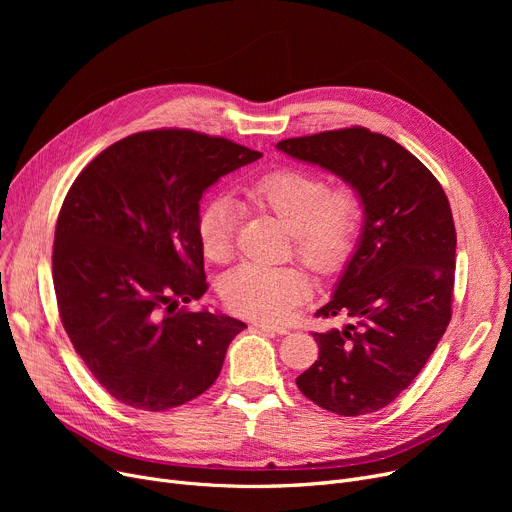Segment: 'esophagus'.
Returning <instances> with one entry per match:
<instances>
[{
  "mask_svg": "<svg viewBox=\"0 0 512 512\" xmlns=\"http://www.w3.org/2000/svg\"><path fill=\"white\" fill-rule=\"evenodd\" d=\"M255 328L257 330H263V332H272V334H278V336H284L288 334V330L284 326H276V324H265V321H255Z\"/></svg>",
  "mask_w": 512,
  "mask_h": 512,
  "instance_id": "esophagus-1",
  "label": "esophagus"
}]
</instances>
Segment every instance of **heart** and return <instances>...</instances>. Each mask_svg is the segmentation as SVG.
Masks as SVG:
<instances>
[{
    "label": "heart",
    "mask_w": 512,
    "mask_h": 512,
    "mask_svg": "<svg viewBox=\"0 0 512 512\" xmlns=\"http://www.w3.org/2000/svg\"><path fill=\"white\" fill-rule=\"evenodd\" d=\"M255 209L272 213L288 230L297 255L317 274H334L351 259L365 222V203L348 182L297 168H276L242 186ZM203 255L226 263L234 253V213L226 199L209 201L197 218ZM311 280L301 265L245 263L222 282V299L236 315L276 321L301 305Z\"/></svg>",
    "instance_id": "heart-1"
}]
</instances>
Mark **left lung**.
Here are the masks:
<instances>
[{
	"label": "left lung",
	"instance_id": "8db88e82",
	"mask_svg": "<svg viewBox=\"0 0 512 512\" xmlns=\"http://www.w3.org/2000/svg\"><path fill=\"white\" fill-rule=\"evenodd\" d=\"M282 153L353 184L365 203L359 245L317 317V361L299 390L336 415L375 413L417 378L452 315L456 230L444 188L396 141L363 126L286 139Z\"/></svg>",
	"mask_w": 512,
	"mask_h": 512
}]
</instances>
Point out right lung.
<instances>
[{
    "instance_id": "add662e5",
    "label": "right lung",
    "mask_w": 512,
    "mask_h": 512,
    "mask_svg": "<svg viewBox=\"0 0 512 512\" xmlns=\"http://www.w3.org/2000/svg\"><path fill=\"white\" fill-rule=\"evenodd\" d=\"M259 157L193 130H147L101 151L70 186L51 259L60 317L95 380L126 407L168 411L197 398L247 328L180 303L207 290L203 193Z\"/></svg>"
}]
</instances>
